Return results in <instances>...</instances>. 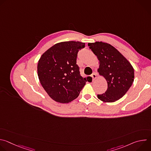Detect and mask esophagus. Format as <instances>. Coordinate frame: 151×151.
Masks as SVG:
<instances>
[{
	"mask_svg": "<svg viewBox=\"0 0 151 151\" xmlns=\"http://www.w3.org/2000/svg\"><path fill=\"white\" fill-rule=\"evenodd\" d=\"M91 77H92V79H93V81H94L96 78H97V75H96V73H93L92 75H91Z\"/></svg>",
	"mask_w": 151,
	"mask_h": 151,
	"instance_id": "1",
	"label": "esophagus"
}]
</instances>
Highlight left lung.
I'll use <instances>...</instances> for the list:
<instances>
[{"mask_svg":"<svg viewBox=\"0 0 151 151\" xmlns=\"http://www.w3.org/2000/svg\"><path fill=\"white\" fill-rule=\"evenodd\" d=\"M88 46L99 60V75L107 82V89L97 97L104 102H114L122 98L134 81L133 66L115 47L102 42L88 43Z\"/></svg>","mask_w":151,"mask_h":151,"instance_id":"obj_1","label":"left lung"}]
</instances>
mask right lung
<instances>
[{"instance_id":"1","label":"right lung","mask_w":151,"mask_h":151,"mask_svg":"<svg viewBox=\"0 0 151 151\" xmlns=\"http://www.w3.org/2000/svg\"><path fill=\"white\" fill-rule=\"evenodd\" d=\"M85 43L62 42L55 44L40 57L37 64L40 82L49 96L57 102L68 103L77 98L90 76L83 78L76 64L79 50Z\"/></svg>"}]
</instances>
